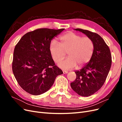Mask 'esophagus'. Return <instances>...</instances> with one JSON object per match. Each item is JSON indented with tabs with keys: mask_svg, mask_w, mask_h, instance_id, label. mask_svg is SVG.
Instances as JSON below:
<instances>
[{
	"mask_svg": "<svg viewBox=\"0 0 122 122\" xmlns=\"http://www.w3.org/2000/svg\"><path fill=\"white\" fill-rule=\"evenodd\" d=\"M62 72H63V73L64 74H67V73H68V72L67 71H62Z\"/></svg>",
	"mask_w": 122,
	"mask_h": 122,
	"instance_id": "obj_1",
	"label": "esophagus"
}]
</instances>
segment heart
Here are the masks:
<instances>
[{
  "mask_svg": "<svg viewBox=\"0 0 122 122\" xmlns=\"http://www.w3.org/2000/svg\"><path fill=\"white\" fill-rule=\"evenodd\" d=\"M94 45L93 41L88 37L73 32H68L60 37V42L55 40L49 45L50 53L55 62L63 59L66 53L68 57L58 62L60 68L70 70L75 68H81L90 61L93 55Z\"/></svg>",
  "mask_w": 122,
  "mask_h": 122,
  "instance_id": "obj_1",
  "label": "heart"
}]
</instances>
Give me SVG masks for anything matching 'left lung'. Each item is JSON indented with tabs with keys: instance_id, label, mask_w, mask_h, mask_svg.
Here are the masks:
<instances>
[{
	"instance_id": "left-lung-1",
	"label": "left lung",
	"mask_w": 122,
	"mask_h": 122,
	"mask_svg": "<svg viewBox=\"0 0 122 122\" xmlns=\"http://www.w3.org/2000/svg\"><path fill=\"white\" fill-rule=\"evenodd\" d=\"M83 33L93 41L94 49L89 62L75 71L76 78L71 83L73 90L81 96L88 97L97 92L104 84L112 65V55L108 46L96 33L80 28L74 29Z\"/></svg>"
}]
</instances>
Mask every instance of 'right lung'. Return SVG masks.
Returning a JSON list of instances; mask_svg holds the SVG:
<instances>
[{"label":"right lung","mask_w":122,"mask_h":122,"mask_svg":"<svg viewBox=\"0 0 122 122\" xmlns=\"http://www.w3.org/2000/svg\"><path fill=\"white\" fill-rule=\"evenodd\" d=\"M64 30L40 28L24 35L15 47L12 70L19 86L29 94L40 95L48 91L63 72L50 53L49 45Z\"/></svg>","instance_id":"1"}]
</instances>
